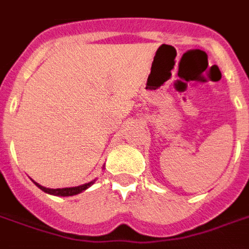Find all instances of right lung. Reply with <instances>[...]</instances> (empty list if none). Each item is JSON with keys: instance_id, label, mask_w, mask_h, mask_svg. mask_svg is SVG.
I'll return each instance as SVG.
<instances>
[{"instance_id": "1", "label": "right lung", "mask_w": 249, "mask_h": 249, "mask_svg": "<svg viewBox=\"0 0 249 249\" xmlns=\"http://www.w3.org/2000/svg\"><path fill=\"white\" fill-rule=\"evenodd\" d=\"M96 183V178L92 180V181H89L87 184H82V185H78V187H71V188H57V189H53V188H45L40 185L38 183L35 184L37 187L40 188L41 191H44L45 193H49V195H53V196H62V197H65V196H74V195H78V193L84 192V191H87L88 188L92 187L93 184Z\"/></svg>"}]
</instances>
